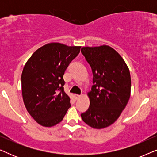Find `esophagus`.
Instances as JSON below:
<instances>
[{
  "instance_id": "esophagus-1",
  "label": "esophagus",
  "mask_w": 157,
  "mask_h": 157,
  "mask_svg": "<svg viewBox=\"0 0 157 157\" xmlns=\"http://www.w3.org/2000/svg\"><path fill=\"white\" fill-rule=\"evenodd\" d=\"M81 96H82V95H78V94H76V95H75V97H76V100L79 99V98H80Z\"/></svg>"
}]
</instances>
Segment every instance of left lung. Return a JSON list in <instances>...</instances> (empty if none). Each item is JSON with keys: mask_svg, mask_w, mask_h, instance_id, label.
I'll return each instance as SVG.
<instances>
[{"mask_svg": "<svg viewBox=\"0 0 157 157\" xmlns=\"http://www.w3.org/2000/svg\"><path fill=\"white\" fill-rule=\"evenodd\" d=\"M81 53L93 73L90 106L81 113L83 121L96 129L108 127L121 115L131 95V76L125 61L107 45L83 47Z\"/></svg>", "mask_w": 157, "mask_h": 157, "instance_id": "left-lung-1", "label": "left lung"}]
</instances>
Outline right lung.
<instances>
[{
	"instance_id": "1",
	"label": "right lung",
	"mask_w": 157,
	"mask_h": 157,
	"mask_svg": "<svg viewBox=\"0 0 157 157\" xmlns=\"http://www.w3.org/2000/svg\"><path fill=\"white\" fill-rule=\"evenodd\" d=\"M81 48L49 43L37 49L25 63L21 75L23 103L40 125H56L70 108V97L63 90V76Z\"/></svg>"
}]
</instances>
